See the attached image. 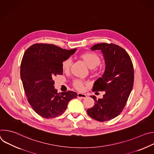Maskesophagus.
I'll list each match as a JSON object with an SVG mask.
<instances>
[{"label":"esophagus","mask_w":154,"mask_h":154,"mask_svg":"<svg viewBox=\"0 0 154 154\" xmlns=\"http://www.w3.org/2000/svg\"><path fill=\"white\" fill-rule=\"evenodd\" d=\"M77 97L79 98H82V99H85L86 97V95L85 94H82V93H78L77 94Z\"/></svg>","instance_id":"1"}]
</instances>
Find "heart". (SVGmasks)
I'll return each instance as SVG.
<instances>
[{
  "instance_id": "b5f03b06",
  "label": "heart",
  "mask_w": 154,
  "mask_h": 154,
  "mask_svg": "<svg viewBox=\"0 0 154 154\" xmlns=\"http://www.w3.org/2000/svg\"><path fill=\"white\" fill-rule=\"evenodd\" d=\"M81 57L85 61L90 69H93L98 66L100 62L99 56L94 52H86L81 55ZM72 61L71 58H68L64 60L61 63V68L64 72H68L71 68ZM74 86L76 89L79 90H83L84 89L83 82L80 80H75L74 82Z\"/></svg>"
}]
</instances>
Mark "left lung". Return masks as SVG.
<instances>
[{
	"label": "left lung",
	"instance_id": "8db88e82",
	"mask_svg": "<svg viewBox=\"0 0 154 154\" xmlns=\"http://www.w3.org/2000/svg\"><path fill=\"white\" fill-rule=\"evenodd\" d=\"M91 49L100 50L105 63L104 73L94 82L92 91H105V94L98 100L91 96L95 101L94 105L87 109V113L98 121H109L122 111L132 90V61L125 50L115 44L99 43Z\"/></svg>",
	"mask_w": 154,
	"mask_h": 154
}]
</instances>
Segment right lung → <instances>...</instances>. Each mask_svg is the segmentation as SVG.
<instances>
[{"instance_id": "1", "label": "right lung", "mask_w": 154, "mask_h": 154, "mask_svg": "<svg viewBox=\"0 0 154 154\" xmlns=\"http://www.w3.org/2000/svg\"><path fill=\"white\" fill-rule=\"evenodd\" d=\"M76 49L66 50L50 44H35L25 52L20 64V78L28 102L33 110L45 118L62 115L76 93H57L54 80L63 74L62 62Z\"/></svg>"}]
</instances>
